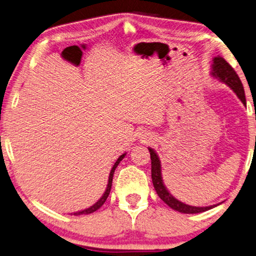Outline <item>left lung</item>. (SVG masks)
Wrapping results in <instances>:
<instances>
[{
  "label": "left lung",
  "mask_w": 256,
  "mask_h": 256,
  "mask_svg": "<svg viewBox=\"0 0 256 256\" xmlns=\"http://www.w3.org/2000/svg\"><path fill=\"white\" fill-rule=\"evenodd\" d=\"M212 76L216 78H220V80L225 82L227 86H230L234 92L238 95V98L242 100V103L244 105L246 104L245 100V92H244V87L243 84H242L240 77L236 72L233 69V67L226 62V60L222 57H215L212 60ZM148 152H150L151 156V176H152V182L154 186V189L162 200H164L166 205L171 207L174 210L184 214H198L209 210L214 207L218 205H212L208 207H196V206H189L187 204H184L179 202L178 199H176L172 194H171L168 190H166V186L162 181V174H161V164L159 158H158L156 153L154 152L152 148H148Z\"/></svg>",
  "instance_id": "obj_1"
}]
</instances>
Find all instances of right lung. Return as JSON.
<instances>
[{
    "mask_svg": "<svg viewBox=\"0 0 256 256\" xmlns=\"http://www.w3.org/2000/svg\"><path fill=\"white\" fill-rule=\"evenodd\" d=\"M124 156H125V153H124V154H122V156H120L118 158V161H116V162H115V164L113 166V168H112V170H110V176H108V187H106L105 192H104L103 196L100 197V200L97 202L96 204H94V205H92V206H90V208L84 209V210H82V212H74V214H72V215H75V216H77V215H88V214L94 212H96V210H97V209H100L102 206H103V204L106 202V199H108V194H110V188H112V181H113V174H114V171H115V169H116V166H118V164H120V161H122V159H123Z\"/></svg>",
    "mask_w": 256,
    "mask_h": 256,
    "instance_id": "right-lung-1",
    "label": "right lung"
}]
</instances>
